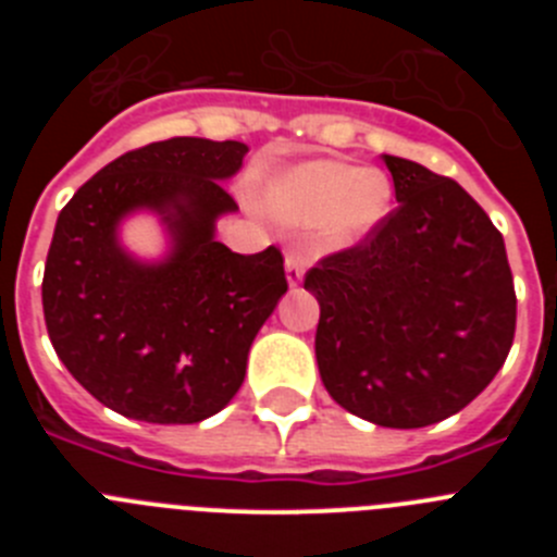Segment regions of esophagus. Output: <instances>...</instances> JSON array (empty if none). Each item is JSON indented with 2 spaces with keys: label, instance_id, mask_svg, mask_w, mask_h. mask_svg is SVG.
Returning <instances> with one entry per match:
<instances>
[{
  "label": "esophagus",
  "instance_id": "esophagus-1",
  "mask_svg": "<svg viewBox=\"0 0 557 557\" xmlns=\"http://www.w3.org/2000/svg\"><path fill=\"white\" fill-rule=\"evenodd\" d=\"M284 268H287L289 287H298V284L304 282V256L287 253V259H284Z\"/></svg>",
  "mask_w": 557,
  "mask_h": 557
}]
</instances>
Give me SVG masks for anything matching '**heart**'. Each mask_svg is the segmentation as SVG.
<instances>
[{
    "label": "heart",
    "instance_id": "1",
    "mask_svg": "<svg viewBox=\"0 0 557 557\" xmlns=\"http://www.w3.org/2000/svg\"><path fill=\"white\" fill-rule=\"evenodd\" d=\"M268 206L289 225H321L323 243L354 245L387 220L393 184L373 166L314 159L278 172L268 186Z\"/></svg>",
    "mask_w": 557,
    "mask_h": 557
}]
</instances>
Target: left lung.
<instances>
[{"instance_id": "1", "label": "left lung", "mask_w": 557, "mask_h": 557, "mask_svg": "<svg viewBox=\"0 0 557 557\" xmlns=\"http://www.w3.org/2000/svg\"><path fill=\"white\" fill-rule=\"evenodd\" d=\"M398 209L304 278L321 304L314 357L343 410L391 430L455 416L496 376L516 332L505 239L457 181L382 156Z\"/></svg>"}]
</instances>
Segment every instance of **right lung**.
Here are the masks:
<instances>
[{
    "mask_svg": "<svg viewBox=\"0 0 557 557\" xmlns=\"http://www.w3.org/2000/svg\"><path fill=\"white\" fill-rule=\"evenodd\" d=\"M248 145L152 141L102 166L58 214L44 268L55 354L97 401L147 424H198L236 396L253 337L287 293L282 250L234 253L214 239L236 203L223 181ZM147 210L168 234L139 260L121 223Z\"/></svg>",
    "mask_w": 557,
    "mask_h": 557,
    "instance_id": "add662e5",
    "label": "right lung"
}]
</instances>
